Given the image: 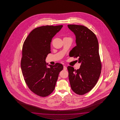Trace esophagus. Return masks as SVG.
<instances>
[{"label":"esophagus","instance_id":"esophagus-1","mask_svg":"<svg viewBox=\"0 0 120 120\" xmlns=\"http://www.w3.org/2000/svg\"><path fill=\"white\" fill-rule=\"evenodd\" d=\"M64 70H66L67 69V67H66V66H64Z\"/></svg>","mask_w":120,"mask_h":120}]
</instances>
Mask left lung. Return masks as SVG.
I'll return each mask as SVG.
<instances>
[{
	"label": "left lung",
	"mask_w": 120,
	"mask_h": 120,
	"mask_svg": "<svg viewBox=\"0 0 120 120\" xmlns=\"http://www.w3.org/2000/svg\"><path fill=\"white\" fill-rule=\"evenodd\" d=\"M68 26L75 35L76 43L69 56L78 57L79 63H81L77 70L72 66L67 67L69 80L72 90L77 94L82 95L94 87L100 78L102 64L99 43L95 34L87 27L74 24Z\"/></svg>",
	"instance_id": "left-lung-1"
}]
</instances>
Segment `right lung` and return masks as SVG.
<instances>
[{
	"mask_svg": "<svg viewBox=\"0 0 120 120\" xmlns=\"http://www.w3.org/2000/svg\"><path fill=\"white\" fill-rule=\"evenodd\" d=\"M63 25L44 26L34 29L23 44L21 68L26 83L31 91L45 97L54 91L63 65L56 63L47 67L45 59L51 52L52 38Z\"/></svg>",
	"mask_w": 120,
	"mask_h": 120,
	"instance_id": "obj_1",
	"label": "right lung"
}]
</instances>
